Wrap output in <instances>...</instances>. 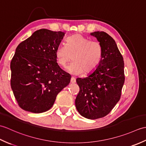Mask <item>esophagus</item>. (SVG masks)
Masks as SVG:
<instances>
[{
  "label": "esophagus",
  "instance_id": "1",
  "mask_svg": "<svg viewBox=\"0 0 146 146\" xmlns=\"http://www.w3.org/2000/svg\"><path fill=\"white\" fill-rule=\"evenodd\" d=\"M76 82V80L74 77H71V83H75Z\"/></svg>",
  "mask_w": 146,
  "mask_h": 146
}]
</instances>
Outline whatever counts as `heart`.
I'll return each mask as SVG.
<instances>
[{
  "label": "heart",
  "instance_id": "b5f03b06",
  "mask_svg": "<svg viewBox=\"0 0 146 146\" xmlns=\"http://www.w3.org/2000/svg\"><path fill=\"white\" fill-rule=\"evenodd\" d=\"M103 48L98 41L76 34L66 39V45H59L55 51L56 60L61 67H65L71 58L73 62L68 71L73 75H88L94 71L100 64Z\"/></svg>",
  "mask_w": 146,
  "mask_h": 146
}]
</instances>
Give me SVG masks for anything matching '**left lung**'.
I'll list each match as a JSON object with an SVG mask.
<instances>
[{"instance_id": "obj_1", "label": "left lung", "mask_w": 146, "mask_h": 146, "mask_svg": "<svg viewBox=\"0 0 146 146\" xmlns=\"http://www.w3.org/2000/svg\"><path fill=\"white\" fill-rule=\"evenodd\" d=\"M103 48L96 70L83 78L76 79L80 92L75 106L82 116L97 119L106 116L119 101L125 81L124 62L115 41L103 31L91 33Z\"/></svg>"}]
</instances>
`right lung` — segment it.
I'll return each instance as SVG.
<instances>
[{
  "label": "right lung",
  "mask_w": 146,
  "mask_h": 146,
  "mask_svg": "<svg viewBox=\"0 0 146 146\" xmlns=\"http://www.w3.org/2000/svg\"><path fill=\"white\" fill-rule=\"evenodd\" d=\"M64 35L41 29L17 46L11 62V85L22 109L44 112L69 85L71 76L61 69L55 56Z\"/></svg>",
  "instance_id": "add662e5"
}]
</instances>
